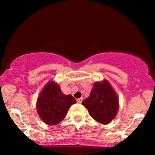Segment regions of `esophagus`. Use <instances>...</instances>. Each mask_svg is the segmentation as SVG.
Here are the masks:
<instances>
[{"instance_id": "obj_1", "label": "esophagus", "mask_w": 155, "mask_h": 155, "mask_svg": "<svg viewBox=\"0 0 155 155\" xmlns=\"http://www.w3.org/2000/svg\"><path fill=\"white\" fill-rule=\"evenodd\" d=\"M82 100H83V99H82V98L77 99V102H78V103H79V104H80V103H82Z\"/></svg>"}]
</instances>
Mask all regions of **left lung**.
<instances>
[{
  "mask_svg": "<svg viewBox=\"0 0 155 155\" xmlns=\"http://www.w3.org/2000/svg\"><path fill=\"white\" fill-rule=\"evenodd\" d=\"M82 104L94 120L102 124L111 121L118 110L117 95L107 80L94 83L90 97Z\"/></svg>",
  "mask_w": 155,
  "mask_h": 155,
  "instance_id": "1",
  "label": "left lung"
}]
</instances>
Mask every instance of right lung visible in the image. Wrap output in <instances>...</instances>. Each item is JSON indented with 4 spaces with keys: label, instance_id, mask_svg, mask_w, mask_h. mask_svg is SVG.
I'll list each match as a JSON object with an SVG mask.
<instances>
[{
    "label": "right lung",
    "instance_id": "right-lung-1",
    "mask_svg": "<svg viewBox=\"0 0 155 155\" xmlns=\"http://www.w3.org/2000/svg\"><path fill=\"white\" fill-rule=\"evenodd\" d=\"M76 100L72 95H65L60 87L48 82L42 90L37 101V109L40 118L46 124L54 126L60 123Z\"/></svg>",
    "mask_w": 155,
    "mask_h": 155
}]
</instances>
